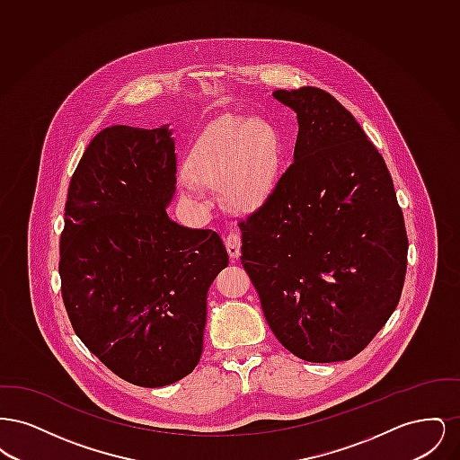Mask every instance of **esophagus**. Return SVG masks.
<instances>
[{"instance_id":"esophagus-1","label":"esophagus","mask_w":460,"mask_h":460,"mask_svg":"<svg viewBox=\"0 0 460 460\" xmlns=\"http://www.w3.org/2000/svg\"><path fill=\"white\" fill-rule=\"evenodd\" d=\"M224 243H226V248H227V253H229L231 261H236L241 255L240 236H238L236 233H229V234L226 236Z\"/></svg>"}]
</instances>
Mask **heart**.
Returning a JSON list of instances; mask_svg holds the SVG:
<instances>
[{
	"label": "heart",
	"instance_id": "1",
	"mask_svg": "<svg viewBox=\"0 0 460 460\" xmlns=\"http://www.w3.org/2000/svg\"><path fill=\"white\" fill-rule=\"evenodd\" d=\"M283 162V136L272 122L262 117L224 115L199 132L182 190L198 197L195 181L220 186L233 208L250 212L274 193Z\"/></svg>",
	"mask_w": 460,
	"mask_h": 460
}]
</instances>
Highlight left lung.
Instances as JSON below:
<instances>
[{"label":"left lung","instance_id":"1","mask_svg":"<svg viewBox=\"0 0 460 460\" xmlns=\"http://www.w3.org/2000/svg\"><path fill=\"white\" fill-rule=\"evenodd\" d=\"M296 111L293 164L240 222L241 263L286 350L350 360L398 305L409 241L394 181L349 110L319 88L278 89Z\"/></svg>","mask_w":460,"mask_h":460}]
</instances>
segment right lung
I'll return each instance as SVG.
<instances>
[{
    "label": "right lung",
    "instance_id": "add662e5",
    "mask_svg": "<svg viewBox=\"0 0 460 460\" xmlns=\"http://www.w3.org/2000/svg\"><path fill=\"white\" fill-rule=\"evenodd\" d=\"M172 129L111 126L70 179L60 238L62 296L75 334L110 371L160 388L197 367L207 293L229 257L219 234L167 216Z\"/></svg>",
    "mask_w": 460,
    "mask_h": 460
}]
</instances>
